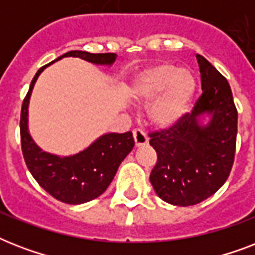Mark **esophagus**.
I'll return each instance as SVG.
<instances>
[{"label": "esophagus", "mask_w": 255, "mask_h": 255, "mask_svg": "<svg viewBox=\"0 0 255 255\" xmlns=\"http://www.w3.org/2000/svg\"><path fill=\"white\" fill-rule=\"evenodd\" d=\"M132 133H133V140H135L136 147H143V145L148 143L147 135L141 129H133Z\"/></svg>", "instance_id": "obj_1"}]
</instances>
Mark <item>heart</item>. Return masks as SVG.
Returning <instances> with one entry per match:
<instances>
[{"label":"heart","instance_id":"b5f03b06","mask_svg":"<svg viewBox=\"0 0 255 255\" xmlns=\"http://www.w3.org/2000/svg\"><path fill=\"white\" fill-rule=\"evenodd\" d=\"M196 78L188 69H177L164 62L139 73L128 86V95L147 104L148 120L160 129L174 127L189 111L196 92Z\"/></svg>","mask_w":255,"mask_h":255}]
</instances>
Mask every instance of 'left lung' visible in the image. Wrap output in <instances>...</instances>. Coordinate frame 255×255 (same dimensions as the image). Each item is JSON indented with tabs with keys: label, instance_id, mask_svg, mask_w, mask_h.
I'll use <instances>...</instances> for the list:
<instances>
[{
	"label": "left lung",
	"instance_id": "left-lung-1",
	"mask_svg": "<svg viewBox=\"0 0 255 255\" xmlns=\"http://www.w3.org/2000/svg\"><path fill=\"white\" fill-rule=\"evenodd\" d=\"M202 95L169 129L149 133L157 163L149 176L156 194L177 206L200 204L229 177L237 139V108L225 78L196 55Z\"/></svg>",
	"mask_w": 255,
	"mask_h": 255
}]
</instances>
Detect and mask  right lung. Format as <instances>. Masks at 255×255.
<instances>
[{"label":"right lung","mask_w":255,"mask_h":255,"mask_svg":"<svg viewBox=\"0 0 255 255\" xmlns=\"http://www.w3.org/2000/svg\"><path fill=\"white\" fill-rule=\"evenodd\" d=\"M66 57L81 58L94 65L112 66L118 55L114 53L91 54L74 50L63 54L54 62ZM54 62L38 70L22 103L19 123L22 153L30 173L47 193L62 202L79 205L99 197L106 192L122 161L132 151L135 141L132 132L104 133L75 155L58 156L42 151L29 132V103L38 77Z\"/></svg>","instance_id":"1"}]
</instances>
